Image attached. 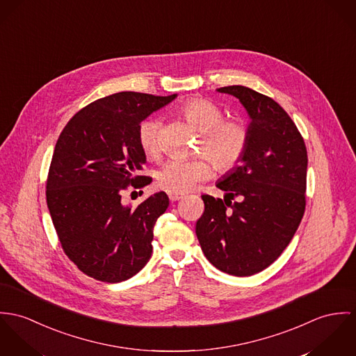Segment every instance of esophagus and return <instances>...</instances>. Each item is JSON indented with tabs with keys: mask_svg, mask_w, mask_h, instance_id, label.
<instances>
[{
	"mask_svg": "<svg viewBox=\"0 0 356 356\" xmlns=\"http://www.w3.org/2000/svg\"><path fill=\"white\" fill-rule=\"evenodd\" d=\"M168 195H169V199H170L172 202H176V200H179V199L183 197V194H179V193H169Z\"/></svg>",
	"mask_w": 356,
	"mask_h": 356,
	"instance_id": "obj_1",
	"label": "esophagus"
}]
</instances>
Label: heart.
<instances>
[{
    "instance_id": "1",
    "label": "heart",
    "mask_w": 356,
    "mask_h": 356,
    "mask_svg": "<svg viewBox=\"0 0 356 356\" xmlns=\"http://www.w3.org/2000/svg\"><path fill=\"white\" fill-rule=\"evenodd\" d=\"M180 113L200 132L197 153L205 157L166 162L157 173V181L169 193L183 194L210 177L211 163L220 172L234 169L248 149L250 131L240 120L225 119L224 111L206 98L186 101L180 106ZM159 129L161 121L154 118L143 120L138 128V143L149 159L159 156Z\"/></svg>"
}]
</instances>
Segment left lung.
Listing matches in <instances>:
<instances>
[{
    "label": "left lung",
    "instance_id": "8db88e82",
    "mask_svg": "<svg viewBox=\"0 0 356 356\" xmlns=\"http://www.w3.org/2000/svg\"><path fill=\"white\" fill-rule=\"evenodd\" d=\"M218 91L245 108L250 143L240 163L217 183L227 193L224 200L202 195L204 211L195 232L213 266L251 276L276 261L303 218L307 150L295 122L270 97L244 86ZM236 196L241 200L232 202Z\"/></svg>",
    "mask_w": 356,
    "mask_h": 356
}]
</instances>
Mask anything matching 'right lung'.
<instances>
[{
	"label": "right lung",
	"instance_id": "add662e5",
	"mask_svg": "<svg viewBox=\"0 0 356 356\" xmlns=\"http://www.w3.org/2000/svg\"><path fill=\"white\" fill-rule=\"evenodd\" d=\"M176 97L116 92L80 109L60 134L46 202L64 252L84 275L120 282L149 262L153 228L169 197L161 191L132 207L121 194L128 186L152 183L149 176H136L146 162L138 128Z\"/></svg>",
	"mask_w": 356,
	"mask_h": 356
}]
</instances>
